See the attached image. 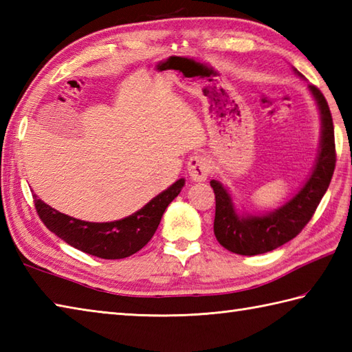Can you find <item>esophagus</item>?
I'll return each mask as SVG.
<instances>
[{
	"label": "esophagus",
	"mask_w": 352,
	"mask_h": 352,
	"mask_svg": "<svg viewBox=\"0 0 352 352\" xmlns=\"http://www.w3.org/2000/svg\"><path fill=\"white\" fill-rule=\"evenodd\" d=\"M188 172L194 182H204L210 174V162L203 154H194L188 162Z\"/></svg>",
	"instance_id": "34e87169"
}]
</instances>
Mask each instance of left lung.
<instances>
[{
    "label": "left lung",
    "mask_w": 352,
    "mask_h": 352,
    "mask_svg": "<svg viewBox=\"0 0 352 352\" xmlns=\"http://www.w3.org/2000/svg\"><path fill=\"white\" fill-rule=\"evenodd\" d=\"M313 93L322 117V139L318 162L311 177L304 188L290 201L264 217H239L233 208L232 198L223 184L212 180L210 186L215 192V221L213 233L224 249L245 256L272 252L284 245L313 218L316 209L325 195L336 168V143L333 117L328 102L320 89L308 85Z\"/></svg>",
    "instance_id": "8db88e82"
}]
</instances>
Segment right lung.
Here are the masks:
<instances>
[{"label": "right lung", "mask_w": 352, "mask_h": 352, "mask_svg": "<svg viewBox=\"0 0 352 352\" xmlns=\"http://www.w3.org/2000/svg\"><path fill=\"white\" fill-rule=\"evenodd\" d=\"M184 180L175 182L151 199L139 212L113 223H88L64 215L34 195V209L48 230L74 249L102 259L128 258L143 249L154 236L164 210L180 190Z\"/></svg>", "instance_id": "obj_1"}]
</instances>
